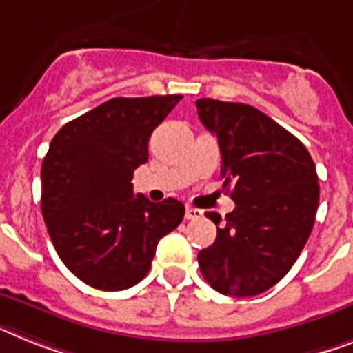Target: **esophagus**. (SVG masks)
<instances>
[{
	"instance_id": "34e87169",
	"label": "esophagus",
	"mask_w": 353,
	"mask_h": 353,
	"mask_svg": "<svg viewBox=\"0 0 353 353\" xmlns=\"http://www.w3.org/2000/svg\"><path fill=\"white\" fill-rule=\"evenodd\" d=\"M203 212L196 208H185V218L188 220H198V218H202Z\"/></svg>"
}]
</instances>
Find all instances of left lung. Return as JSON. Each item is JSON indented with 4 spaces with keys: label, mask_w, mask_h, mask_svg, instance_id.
Segmentation results:
<instances>
[{
    "label": "left lung",
    "mask_w": 353,
    "mask_h": 353,
    "mask_svg": "<svg viewBox=\"0 0 353 353\" xmlns=\"http://www.w3.org/2000/svg\"><path fill=\"white\" fill-rule=\"evenodd\" d=\"M198 119L216 135L223 189L234 211L198 252L202 276L225 296H256L287 274L312 232L319 203L316 164L299 139L260 110L198 99ZM220 225V214L208 212Z\"/></svg>",
    "instance_id": "left-lung-1"
}]
</instances>
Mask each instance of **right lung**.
I'll list each match as a JSON object with an SVG mask.
<instances>
[{"mask_svg": "<svg viewBox=\"0 0 353 353\" xmlns=\"http://www.w3.org/2000/svg\"><path fill=\"white\" fill-rule=\"evenodd\" d=\"M180 99H110L52 139L41 168V211L63 263L90 287L115 292L139 283L160 238L182 222V202L133 196L131 183L148 162L151 133Z\"/></svg>", "mask_w": 353, "mask_h": 353, "instance_id": "add662e5", "label": "right lung"}]
</instances>
